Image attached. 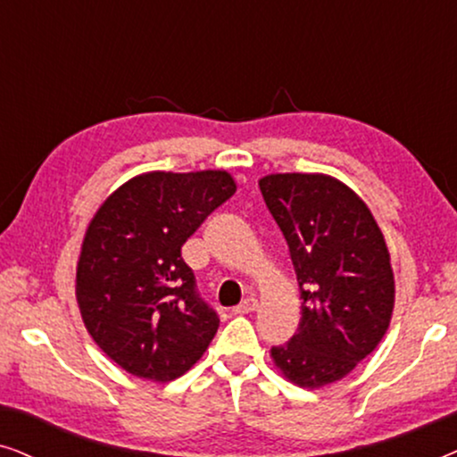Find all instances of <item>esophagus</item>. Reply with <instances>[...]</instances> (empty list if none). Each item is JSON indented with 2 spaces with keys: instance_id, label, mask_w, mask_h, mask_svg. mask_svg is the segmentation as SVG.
<instances>
[{
  "instance_id": "esophagus-1",
  "label": "esophagus",
  "mask_w": 457,
  "mask_h": 457,
  "mask_svg": "<svg viewBox=\"0 0 457 457\" xmlns=\"http://www.w3.org/2000/svg\"><path fill=\"white\" fill-rule=\"evenodd\" d=\"M255 310H258V299L249 297L243 303L237 305V308L233 310V314H249V312H255Z\"/></svg>"
}]
</instances>
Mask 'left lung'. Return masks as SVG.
<instances>
[{"instance_id":"left-lung-1","label":"left lung","mask_w":457,"mask_h":457,"mask_svg":"<svg viewBox=\"0 0 457 457\" xmlns=\"http://www.w3.org/2000/svg\"><path fill=\"white\" fill-rule=\"evenodd\" d=\"M297 274L302 320L274 366L303 389L347 377L389 328L395 278L383 230L355 191L328 174L260 179Z\"/></svg>"}]
</instances>
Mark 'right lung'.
Listing matches in <instances>:
<instances>
[{"label": "right lung", "instance_id": "obj_1", "mask_svg": "<svg viewBox=\"0 0 457 457\" xmlns=\"http://www.w3.org/2000/svg\"><path fill=\"white\" fill-rule=\"evenodd\" d=\"M237 191L227 170L145 172L118 187L85 230L77 303L99 349L133 377L168 383L218 330L180 247Z\"/></svg>", "mask_w": 457, "mask_h": 457}]
</instances>
